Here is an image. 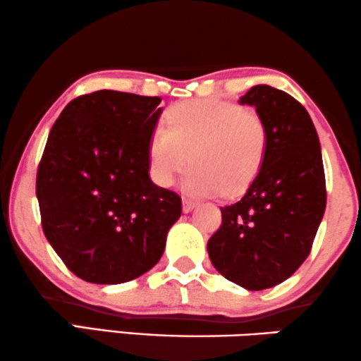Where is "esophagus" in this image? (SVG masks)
Listing matches in <instances>:
<instances>
[{"label":"esophagus","instance_id":"1","mask_svg":"<svg viewBox=\"0 0 361 361\" xmlns=\"http://www.w3.org/2000/svg\"><path fill=\"white\" fill-rule=\"evenodd\" d=\"M195 207H197V202L189 200V198H184V200H182V212L184 213H190Z\"/></svg>","mask_w":361,"mask_h":361}]
</instances>
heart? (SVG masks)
Instances as JSON below:
<instances>
[{"mask_svg":"<svg viewBox=\"0 0 361 361\" xmlns=\"http://www.w3.org/2000/svg\"><path fill=\"white\" fill-rule=\"evenodd\" d=\"M269 148L265 120L252 109L219 99L180 102L166 114L148 143V169L154 184L169 187L190 163L182 180L189 195L243 193L262 169Z\"/></svg>","mask_w":361,"mask_h":361,"instance_id":"1","label":"heart"}]
</instances>
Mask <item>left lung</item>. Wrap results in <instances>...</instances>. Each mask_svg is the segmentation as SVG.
<instances>
[{
	"label": "left lung",
	"instance_id": "8db88e82",
	"mask_svg": "<svg viewBox=\"0 0 361 361\" xmlns=\"http://www.w3.org/2000/svg\"><path fill=\"white\" fill-rule=\"evenodd\" d=\"M239 102L267 123V156L241 200L221 207L207 249L224 279L259 291L290 279L310 255L326 210V176L314 123L295 97L257 85Z\"/></svg>",
	"mask_w": 361,
	"mask_h": 361
}]
</instances>
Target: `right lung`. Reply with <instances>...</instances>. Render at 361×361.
<instances>
[{
    "label": "right lung",
    "instance_id": "add662e5",
    "mask_svg": "<svg viewBox=\"0 0 361 361\" xmlns=\"http://www.w3.org/2000/svg\"><path fill=\"white\" fill-rule=\"evenodd\" d=\"M159 102L85 94L50 130L35 184L42 228L66 267L90 283H125L153 269L182 213L180 197L148 174Z\"/></svg>",
    "mask_w": 361,
    "mask_h": 361
}]
</instances>
